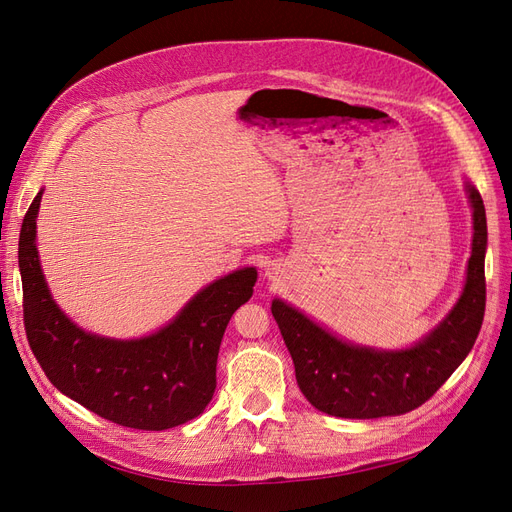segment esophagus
<instances>
[{
  "label": "esophagus",
  "mask_w": 512,
  "mask_h": 512,
  "mask_svg": "<svg viewBox=\"0 0 512 512\" xmlns=\"http://www.w3.org/2000/svg\"><path fill=\"white\" fill-rule=\"evenodd\" d=\"M265 274H268V276H272V274H278V268H276L274 263H268V268H265ZM272 278H274V276H272Z\"/></svg>",
  "instance_id": "1"
}]
</instances>
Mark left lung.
<instances>
[{"label": "left lung", "mask_w": 512, "mask_h": 512, "mask_svg": "<svg viewBox=\"0 0 512 512\" xmlns=\"http://www.w3.org/2000/svg\"><path fill=\"white\" fill-rule=\"evenodd\" d=\"M473 207V251L464 291L433 332L410 349L379 351L345 343L299 309L274 299L272 314L291 351L307 402L339 418L399 416L422 406L475 345L485 314L487 221L483 198L466 184Z\"/></svg>", "instance_id": "8db88e82"}]
</instances>
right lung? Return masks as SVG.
<instances>
[{"label": "right lung", "mask_w": 512, "mask_h": 512, "mask_svg": "<svg viewBox=\"0 0 512 512\" xmlns=\"http://www.w3.org/2000/svg\"><path fill=\"white\" fill-rule=\"evenodd\" d=\"M41 194L22 219L18 265L27 339L50 383L129 429L163 431L203 414L217 385L221 339L234 311L251 299L257 270H236L211 282L150 337L90 335L62 314L43 278L35 247Z\"/></svg>", "instance_id": "1"}]
</instances>
